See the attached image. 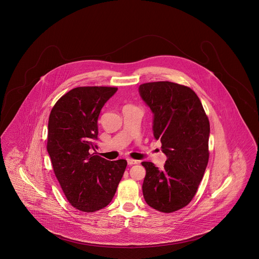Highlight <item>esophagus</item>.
I'll return each instance as SVG.
<instances>
[{
  "instance_id": "obj_1",
  "label": "esophagus",
  "mask_w": 259,
  "mask_h": 259,
  "mask_svg": "<svg viewBox=\"0 0 259 259\" xmlns=\"http://www.w3.org/2000/svg\"><path fill=\"white\" fill-rule=\"evenodd\" d=\"M126 161H127V164H130V165H133V164H136V163H138V161H136V160H133V159H127Z\"/></svg>"
}]
</instances>
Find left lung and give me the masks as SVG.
Here are the masks:
<instances>
[{
    "mask_svg": "<svg viewBox=\"0 0 259 259\" xmlns=\"http://www.w3.org/2000/svg\"><path fill=\"white\" fill-rule=\"evenodd\" d=\"M139 95L153 113V135L167 160L163 169L142 162L143 197L151 207L174 212L195 196L208 162L209 122L190 88L171 82H146Z\"/></svg>",
    "mask_w": 259,
    "mask_h": 259,
    "instance_id": "8db88e82",
    "label": "left lung"
}]
</instances>
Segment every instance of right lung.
Listing matches in <instances>:
<instances>
[{
    "instance_id": "right-lung-1",
    "label": "right lung",
    "mask_w": 259,
    "mask_h": 259,
    "mask_svg": "<svg viewBox=\"0 0 259 259\" xmlns=\"http://www.w3.org/2000/svg\"><path fill=\"white\" fill-rule=\"evenodd\" d=\"M117 88L80 87L61 96L49 119L48 145L55 177L69 203L95 212L112 201L126 161H108L90 150L97 148V120Z\"/></svg>"
}]
</instances>
